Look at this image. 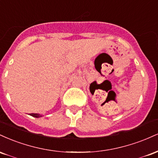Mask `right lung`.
I'll return each instance as SVG.
<instances>
[{
    "label": "right lung",
    "instance_id": "right-lung-1",
    "mask_svg": "<svg viewBox=\"0 0 158 158\" xmlns=\"http://www.w3.org/2000/svg\"><path fill=\"white\" fill-rule=\"evenodd\" d=\"M30 115L32 116V117H36V118H39V117H42V115H41V114H30Z\"/></svg>",
    "mask_w": 158,
    "mask_h": 158
}]
</instances>
